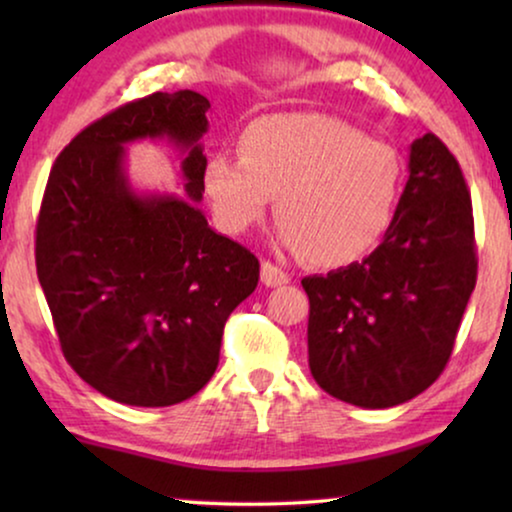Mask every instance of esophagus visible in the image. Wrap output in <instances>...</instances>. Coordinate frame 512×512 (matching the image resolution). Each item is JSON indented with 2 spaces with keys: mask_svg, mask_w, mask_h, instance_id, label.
Segmentation results:
<instances>
[{
  "mask_svg": "<svg viewBox=\"0 0 512 512\" xmlns=\"http://www.w3.org/2000/svg\"><path fill=\"white\" fill-rule=\"evenodd\" d=\"M289 275L282 268H277L275 263L270 261H263L261 265V282L265 286H282V284H289Z\"/></svg>",
  "mask_w": 512,
  "mask_h": 512,
  "instance_id": "34e87169",
  "label": "esophagus"
}]
</instances>
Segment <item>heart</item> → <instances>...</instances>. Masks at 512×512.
Listing matches in <instances>:
<instances>
[{
  "mask_svg": "<svg viewBox=\"0 0 512 512\" xmlns=\"http://www.w3.org/2000/svg\"><path fill=\"white\" fill-rule=\"evenodd\" d=\"M237 153H214L202 172L223 233H247L275 198L279 244L321 268H342L373 251L394 221L401 158L342 118L263 116L242 130Z\"/></svg>",
  "mask_w": 512,
  "mask_h": 512,
  "instance_id": "obj_1",
  "label": "heart"
}]
</instances>
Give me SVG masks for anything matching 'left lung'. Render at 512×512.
Instances as JSON below:
<instances>
[{
    "label": "left lung",
    "mask_w": 512,
    "mask_h": 512,
    "mask_svg": "<svg viewBox=\"0 0 512 512\" xmlns=\"http://www.w3.org/2000/svg\"><path fill=\"white\" fill-rule=\"evenodd\" d=\"M408 170L380 247L361 263L303 279L312 377L359 408H394L438 380L478 277L457 158L426 132L410 146Z\"/></svg>",
    "instance_id": "8db88e82"
}]
</instances>
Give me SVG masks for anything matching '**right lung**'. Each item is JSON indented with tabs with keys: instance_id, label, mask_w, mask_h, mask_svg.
I'll list each match as a JSON object with an SVG mask.
<instances>
[{
	"instance_id": "obj_1",
	"label": "right lung",
	"mask_w": 512,
	"mask_h": 512,
	"mask_svg": "<svg viewBox=\"0 0 512 512\" xmlns=\"http://www.w3.org/2000/svg\"><path fill=\"white\" fill-rule=\"evenodd\" d=\"M209 100L195 90L128 102L55 160L37 221V275L62 354L111 401L165 408L219 366L223 326L258 284V258L214 233L198 207ZM170 138L185 156L184 199L137 194L124 144Z\"/></svg>"
}]
</instances>
